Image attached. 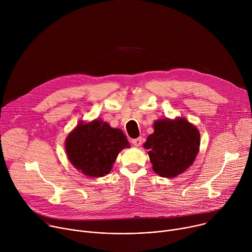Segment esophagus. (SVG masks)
<instances>
[{
  "instance_id": "1",
  "label": "esophagus",
  "mask_w": 252,
  "mask_h": 252,
  "mask_svg": "<svg viewBox=\"0 0 252 252\" xmlns=\"http://www.w3.org/2000/svg\"><path fill=\"white\" fill-rule=\"evenodd\" d=\"M141 141H142L141 137H137V138L131 139V143H132L133 146H135V147H139L141 145Z\"/></svg>"
}]
</instances>
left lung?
Wrapping results in <instances>:
<instances>
[{"label":"left lung","instance_id":"1","mask_svg":"<svg viewBox=\"0 0 252 252\" xmlns=\"http://www.w3.org/2000/svg\"><path fill=\"white\" fill-rule=\"evenodd\" d=\"M154 129L143 145L149 151L154 171L168 178L183 173L193 163L198 154V129L183 118L158 120Z\"/></svg>","mask_w":252,"mask_h":252}]
</instances>
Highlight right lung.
<instances>
[{
	"mask_svg": "<svg viewBox=\"0 0 252 252\" xmlns=\"http://www.w3.org/2000/svg\"><path fill=\"white\" fill-rule=\"evenodd\" d=\"M67 158L87 176L102 177L113 168L119 153L129 148L126 136L101 120L80 124L64 142Z\"/></svg>",
	"mask_w": 252,
	"mask_h": 252,
	"instance_id": "add662e5",
	"label": "right lung"
}]
</instances>
